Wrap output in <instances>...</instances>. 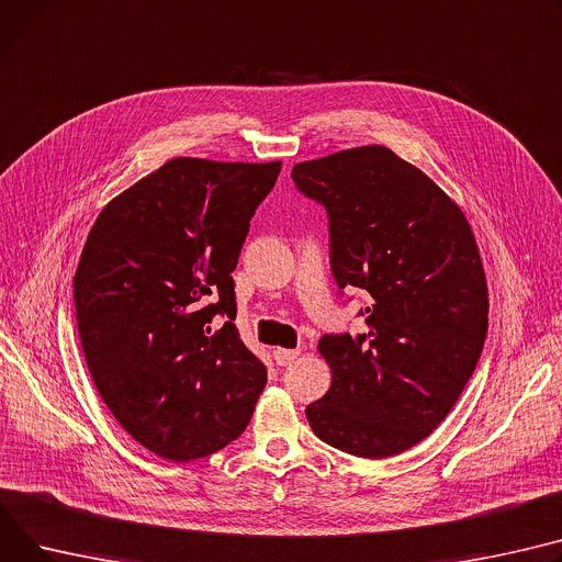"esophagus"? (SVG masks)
I'll return each mask as SVG.
<instances>
[{"mask_svg": "<svg viewBox=\"0 0 562 562\" xmlns=\"http://www.w3.org/2000/svg\"><path fill=\"white\" fill-rule=\"evenodd\" d=\"M297 355H301V350H286V348H278L273 350V357H276V363L278 366H289L297 359Z\"/></svg>", "mask_w": 562, "mask_h": 562, "instance_id": "1", "label": "esophagus"}]
</instances>
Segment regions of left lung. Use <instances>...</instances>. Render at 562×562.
<instances>
[{
	"mask_svg": "<svg viewBox=\"0 0 562 562\" xmlns=\"http://www.w3.org/2000/svg\"><path fill=\"white\" fill-rule=\"evenodd\" d=\"M321 203L341 293L361 289L366 331L325 334L329 391L305 414L336 450L386 459L427 438L457 404L488 331V286L470 223L420 169L372 144L295 165Z\"/></svg>",
	"mask_w": 562,
	"mask_h": 562,
	"instance_id": "left-lung-1",
	"label": "left lung"
}]
</instances>
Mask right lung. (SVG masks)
Here are the masks:
<instances>
[{
	"instance_id": "obj_1",
	"label": "right lung",
	"mask_w": 562,
	"mask_h": 562,
	"mask_svg": "<svg viewBox=\"0 0 562 562\" xmlns=\"http://www.w3.org/2000/svg\"><path fill=\"white\" fill-rule=\"evenodd\" d=\"M282 162L173 158L112 199L74 305L92 382L148 452L184 463L241 436L267 366L235 327L237 259Z\"/></svg>"
}]
</instances>
